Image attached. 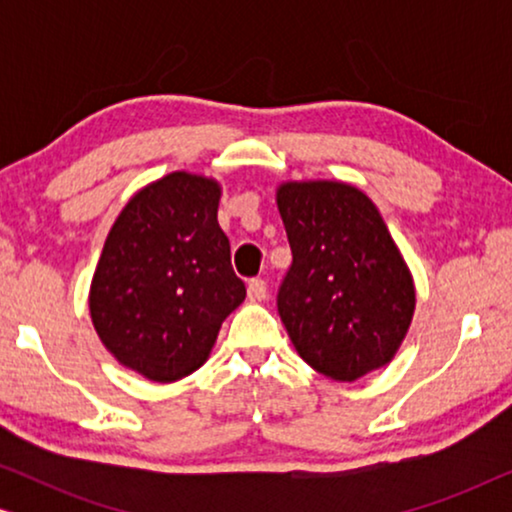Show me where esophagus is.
Segmentation results:
<instances>
[{
  "label": "esophagus",
  "instance_id": "esophagus-1",
  "mask_svg": "<svg viewBox=\"0 0 512 512\" xmlns=\"http://www.w3.org/2000/svg\"><path fill=\"white\" fill-rule=\"evenodd\" d=\"M247 296L251 303H261V300L268 298V284L258 277L251 279V282L247 284Z\"/></svg>",
  "mask_w": 512,
  "mask_h": 512
}]
</instances>
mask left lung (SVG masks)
I'll list each match as a JSON object with an SVG mask.
<instances>
[{"label":"left lung","mask_w":512,"mask_h":512,"mask_svg":"<svg viewBox=\"0 0 512 512\" xmlns=\"http://www.w3.org/2000/svg\"><path fill=\"white\" fill-rule=\"evenodd\" d=\"M277 209L293 254L277 310L300 359L335 382L387 366L417 296L373 200L342 181H286Z\"/></svg>","instance_id":"1"}]
</instances>
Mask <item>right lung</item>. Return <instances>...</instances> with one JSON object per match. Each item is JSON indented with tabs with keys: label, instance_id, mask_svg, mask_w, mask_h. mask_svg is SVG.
Returning <instances> with one entry per match:
<instances>
[{
	"label": "right lung",
	"instance_id": "right-lung-1",
	"mask_svg": "<svg viewBox=\"0 0 512 512\" xmlns=\"http://www.w3.org/2000/svg\"><path fill=\"white\" fill-rule=\"evenodd\" d=\"M221 184L172 172L132 195L90 284V319L121 366L174 382L209 359L223 319L247 296L219 226Z\"/></svg>",
	"mask_w": 512,
	"mask_h": 512
}]
</instances>
